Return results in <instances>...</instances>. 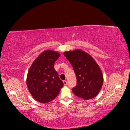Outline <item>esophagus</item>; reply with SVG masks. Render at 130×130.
Listing matches in <instances>:
<instances>
[{
    "label": "esophagus",
    "instance_id": "obj_1",
    "mask_svg": "<svg viewBox=\"0 0 130 130\" xmlns=\"http://www.w3.org/2000/svg\"><path fill=\"white\" fill-rule=\"evenodd\" d=\"M63 83H64V85L65 86L68 85V82H67V81H66V80H64V81H63Z\"/></svg>",
    "mask_w": 130,
    "mask_h": 130
}]
</instances>
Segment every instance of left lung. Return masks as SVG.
Segmentation results:
<instances>
[{"mask_svg": "<svg viewBox=\"0 0 130 130\" xmlns=\"http://www.w3.org/2000/svg\"><path fill=\"white\" fill-rule=\"evenodd\" d=\"M64 54L74 68L77 85L73 93L78 97L91 99L98 95L103 84V75L92 56L81 49L67 51Z\"/></svg>", "mask_w": 130, "mask_h": 130, "instance_id": "8db88e82", "label": "left lung"}]
</instances>
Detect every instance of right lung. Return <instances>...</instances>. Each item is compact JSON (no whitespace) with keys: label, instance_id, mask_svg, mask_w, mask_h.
Instances as JSON below:
<instances>
[{"label":"right lung","instance_id":"1","mask_svg":"<svg viewBox=\"0 0 130 130\" xmlns=\"http://www.w3.org/2000/svg\"><path fill=\"white\" fill-rule=\"evenodd\" d=\"M60 54L46 50L40 54L29 68L26 78L28 91L36 101L41 103L52 101L63 87L54 65Z\"/></svg>","mask_w":130,"mask_h":130}]
</instances>
